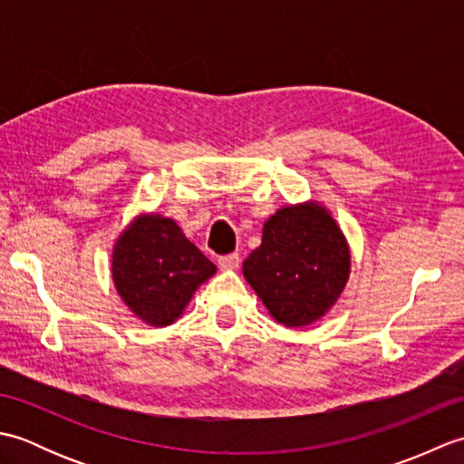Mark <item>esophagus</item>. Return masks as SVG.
I'll list each match as a JSON object with an SVG mask.
<instances>
[{
  "label": "esophagus",
  "mask_w": 464,
  "mask_h": 464,
  "mask_svg": "<svg viewBox=\"0 0 464 464\" xmlns=\"http://www.w3.org/2000/svg\"><path fill=\"white\" fill-rule=\"evenodd\" d=\"M219 267L223 269V271H235L239 267V263H241V259H239V255L237 253H231V255H223V257H219Z\"/></svg>",
  "instance_id": "34e87169"
}]
</instances>
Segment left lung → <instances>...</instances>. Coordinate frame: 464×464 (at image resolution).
Returning a JSON list of instances; mask_svg holds the SVG:
<instances>
[{
  "label": "left lung",
  "instance_id": "obj_1",
  "mask_svg": "<svg viewBox=\"0 0 464 464\" xmlns=\"http://www.w3.org/2000/svg\"><path fill=\"white\" fill-rule=\"evenodd\" d=\"M351 275V247L317 199L285 205L263 223V239L243 277L285 327H307L339 301Z\"/></svg>",
  "mask_w": 464,
  "mask_h": 464
}]
</instances>
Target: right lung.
Instances as JSON below:
<instances>
[{"instance_id":"add662e5","label":"right lung","mask_w":464,"mask_h":464,"mask_svg":"<svg viewBox=\"0 0 464 464\" xmlns=\"http://www.w3.org/2000/svg\"><path fill=\"white\" fill-rule=\"evenodd\" d=\"M215 265L161 213H140L117 235L111 251L115 291L137 319L167 327L181 317Z\"/></svg>"}]
</instances>
